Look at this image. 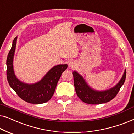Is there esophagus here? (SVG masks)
I'll list each match as a JSON object with an SVG mask.
<instances>
[{"mask_svg":"<svg viewBox=\"0 0 134 134\" xmlns=\"http://www.w3.org/2000/svg\"><path fill=\"white\" fill-rule=\"evenodd\" d=\"M69 67L73 68V67H74L75 65H76V63H75L74 61H71L69 63Z\"/></svg>","mask_w":134,"mask_h":134,"instance_id":"esophagus-1","label":"esophagus"}]
</instances>
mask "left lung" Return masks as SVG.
Listing matches in <instances>:
<instances>
[{"mask_svg":"<svg viewBox=\"0 0 134 134\" xmlns=\"http://www.w3.org/2000/svg\"><path fill=\"white\" fill-rule=\"evenodd\" d=\"M73 75L75 91L79 98L87 104H99L109 102L115 97L125 81L126 70H124L121 78L115 86L105 90H97L92 88L78 71H74Z\"/></svg>","mask_w":134,"mask_h":134,"instance_id":"1","label":"left lung"}]
</instances>
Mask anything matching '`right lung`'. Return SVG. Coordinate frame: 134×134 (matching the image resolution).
<instances>
[{
  "instance_id": "right-lung-1",
  "label": "right lung",
  "mask_w": 134,
  "mask_h": 134,
  "mask_svg": "<svg viewBox=\"0 0 134 134\" xmlns=\"http://www.w3.org/2000/svg\"><path fill=\"white\" fill-rule=\"evenodd\" d=\"M18 36L13 41L12 47L7 56V77L11 88L18 95L26 102L31 104H42L50 100L62 73L67 68V64H59L53 67L38 82L25 83L17 78L13 68V59Z\"/></svg>"
}]
</instances>
